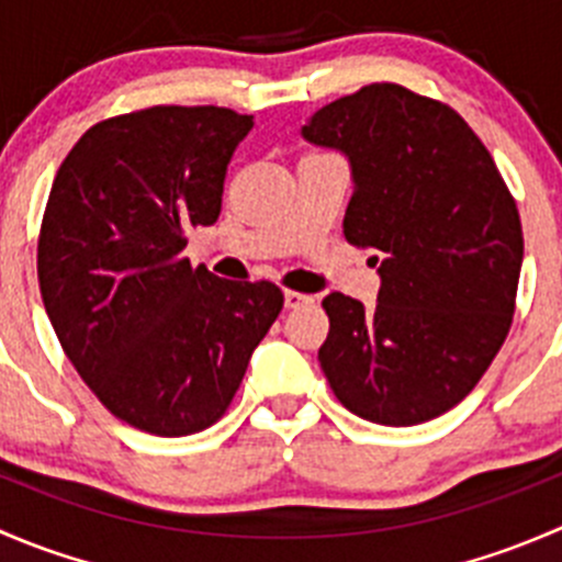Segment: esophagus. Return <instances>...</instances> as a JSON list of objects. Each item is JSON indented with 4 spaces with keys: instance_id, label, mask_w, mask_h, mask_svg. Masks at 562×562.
Masks as SVG:
<instances>
[{
    "instance_id": "1",
    "label": "esophagus",
    "mask_w": 562,
    "mask_h": 562,
    "mask_svg": "<svg viewBox=\"0 0 562 562\" xmlns=\"http://www.w3.org/2000/svg\"><path fill=\"white\" fill-rule=\"evenodd\" d=\"M307 304H313V296H307V293H299V291H285V307L288 310L307 307Z\"/></svg>"
}]
</instances>
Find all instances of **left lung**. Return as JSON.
Returning a JSON list of instances; mask_svg holds the SVG:
<instances>
[{"label": "left lung", "mask_w": 562, "mask_h": 562, "mask_svg": "<svg viewBox=\"0 0 562 562\" xmlns=\"http://www.w3.org/2000/svg\"><path fill=\"white\" fill-rule=\"evenodd\" d=\"M304 140L348 157L345 239L372 247L378 304L328 293L317 350L356 416L413 427L473 391L512 328L522 225L495 160L454 108L400 83L323 105Z\"/></svg>", "instance_id": "obj_1"}]
</instances>
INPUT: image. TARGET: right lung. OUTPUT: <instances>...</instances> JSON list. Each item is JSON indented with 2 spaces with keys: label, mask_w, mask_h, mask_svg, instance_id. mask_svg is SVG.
I'll return each mask as SVG.
<instances>
[{
  "label": "right lung",
  "mask_w": 562,
  "mask_h": 562,
  "mask_svg": "<svg viewBox=\"0 0 562 562\" xmlns=\"http://www.w3.org/2000/svg\"><path fill=\"white\" fill-rule=\"evenodd\" d=\"M252 116L155 105L81 135L50 187L37 245L45 313L67 359L130 427H212L282 310L274 282H234L184 258L214 225Z\"/></svg>",
  "instance_id": "1"
}]
</instances>
